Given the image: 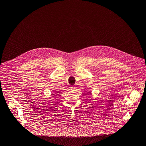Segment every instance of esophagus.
<instances>
[{"label": "esophagus", "mask_w": 146, "mask_h": 146, "mask_svg": "<svg viewBox=\"0 0 146 146\" xmlns=\"http://www.w3.org/2000/svg\"><path fill=\"white\" fill-rule=\"evenodd\" d=\"M71 89H75L76 88L74 87V86H72V87H71Z\"/></svg>", "instance_id": "34e87169"}]
</instances>
